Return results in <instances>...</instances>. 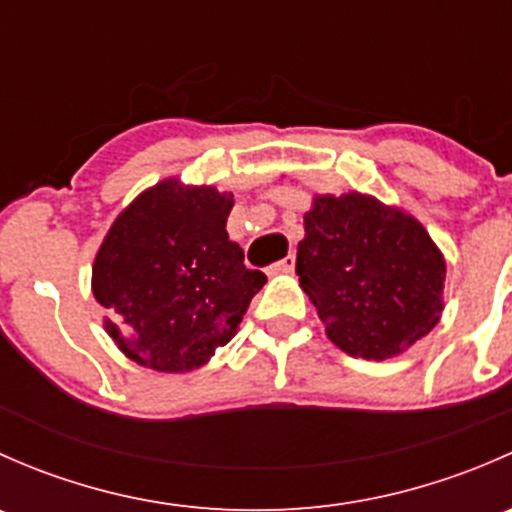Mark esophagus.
<instances>
[{"instance_id": "esophagus-1", "label": "esophagus", "mask_w": 512, "mask_h": 512, "mask_svg": "<svg viewBox=\"0 0 512 512\" xmlns=\"http://www.w3.org/2000/svg\"><path fill=\"white\" fill-rule=\"evenodd\" d=\"M292 270H294V255L282 257L280 262H275V265H272V272H292Z\"/></svg>"}]
</instances>
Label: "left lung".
Listing matches in <instances>:
<instances>
[{
	"label": "left lung",
	"instance_id": "8db88e82",
	"mask_svg": "<svg viewBox=\"0 0 512 512\" xmlns=\"http://www.w3.org/2000/svg\"><path fill=\"white\" fill-rule=\"evenodd\" d=\"M297 275L327 337L361 359L404 352L441 317V252L411 215L369 195L314 200L304 215Z\"/></svg>",
	"mask_w": 512,
	"mask_h": 512
}]
</instances>
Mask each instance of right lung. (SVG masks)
Instances as JSON below:
<instances>
[{
    "mask_svg": "<svg viewBox=\"0 0 512 512\" xmlns=\"http://www.w3.org/2000/svg\"><path fill=\"white\" fill-rule=\"evenodd\" d=\"M232 193L163 180L116 218L94 262L113 342L156 371H190L225 347L267 282L227 237Z\"/></svg>",
    "mask_w": 512,
    "mask_h": 512,
    "instance_id": "1",
    "label": "right lung"
}]
</instances>
